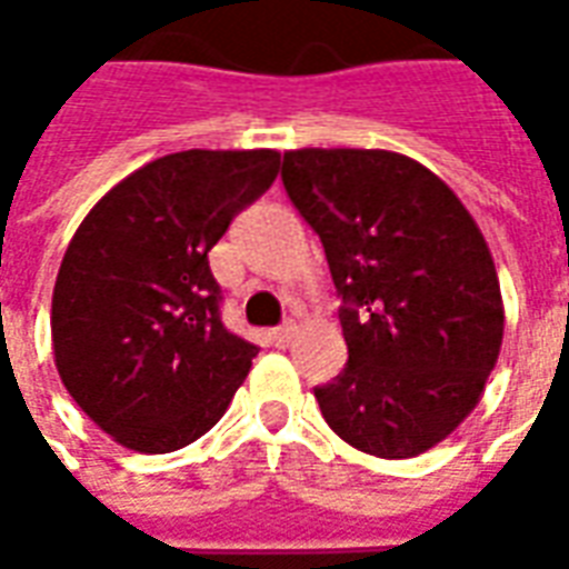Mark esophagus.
<instances>
[{
	"mask_svg": "<svg viewBox=\"0 0 569 569\" xmlns=\"http://www.w3.org/2000/svg\"><path fill=\"white\" fill-rule=\"evenodd\" d=\"M292 338H296V326H292V322H286V326H277V329H271L273 347H289L292 345Z\"/></svg>",
	"mask_w": 569,
	"mask_h": 569,
	"instance_id": "obj_1",
	"label": "esophagus"
}]
</instances>
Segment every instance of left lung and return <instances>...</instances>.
Returning a JSON list of instances; mask_svg holds the SVG:
<instances>
[{"mask_svg":"<svg viewBox=\"0 0 569 569\" xmlns=\"http://www.w3.org/2000/svg\"><path fill=\"white\" fill-rule=\"evenodd\" d=\"M280 179L341 298L350 357L313 387L322 418L359 451L418 457L463 423L500 357L488 243L451 188L396 151H286Z\"/></svg>","mask_w":569,"mask_h":569,"instance_id":"left-lung-1","label":"left lung"}]
</instances>
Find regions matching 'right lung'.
I'll return each mask as SVG.
<instances>
[{
	"label": "right lung",
	"instance_id": "add662e5",
	"mask_svg": "<svg viewBox=\"0 0 569 569\" xmlns=\"http://www.w3.org/2000/svg\"><path fill=\"white\" fill-rule=\"evenodd\" d=\"M280 154L176 151L93 207L51 301L60 381L97 427L170 453L219 423L259 347L228 332L210 249L277 179Z\"/></svg>",
	"mask_w": 569,
	"mask_h": 569
}]
</instances>
